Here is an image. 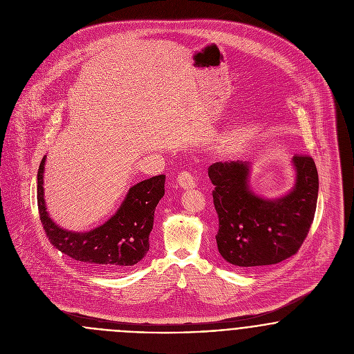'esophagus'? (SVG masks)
<instances>
[{
    "mask_svg": "<svg viewBox=\"0 0 354 354\" xmlns=\"http://www.w3.org/2000/svg\"><path fill=\"white\" fill-rule=\"evenodd\" d=\"M177 184H178L181 188H184V189H192V188L196 187L195 177H194L189 171H187V170L181 171V173L177 176Z\"/></svg>",
    "mask_w": 354,
    "mask_h": 354,
    "instance_id": "obj_1",
    "label": "esophagus"
}]
</instances>
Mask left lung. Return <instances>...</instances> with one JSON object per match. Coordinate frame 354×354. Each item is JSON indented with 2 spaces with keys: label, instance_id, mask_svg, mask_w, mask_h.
<instances>
[{
  "label": "left lung",
  "instance_id": "left-lung-1",
  "mask_svg": "<svg viewBox=\"0 0 354 354\" xmlns=\"http://www.w3.org/2000/svg\"><path fill=\"white\" fill-rule=\"evenodd\" d=\"M295 189L278 201H264L248 188L250 166L240 160L215 162L208 177L215 187V236L222 257L240 270L277 264L299 252L313 222L319 177L313 158L296 153Z\"/></svg>",
  "mask_w": 354,
  "mask_h": 354
}]
</instances>
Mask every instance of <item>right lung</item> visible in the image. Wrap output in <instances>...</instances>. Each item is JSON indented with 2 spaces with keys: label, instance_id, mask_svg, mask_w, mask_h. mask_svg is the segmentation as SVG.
Masks as SVG:
<instances>
[{
  "label": "right lung",
  "instance_id": "obj_1",
  "mask_svg": "<svg viewBox=\"0 0 354 354\" xmlns=\"http://www.w3.org/2000/svg\"><path fill=\"white\" fill-rule=\"evenodd\" d=\"M44 166L45 158L38 170V209L46 237L55 250L100 272L131 270L146 256L155 207L165 195L163 174L133 185L115 215L100 227L75 233L62 230L48 215L42 187Z\"/></svg>",
  "mask_w": 354,
  "mask_h": 354
}]
</instances>
